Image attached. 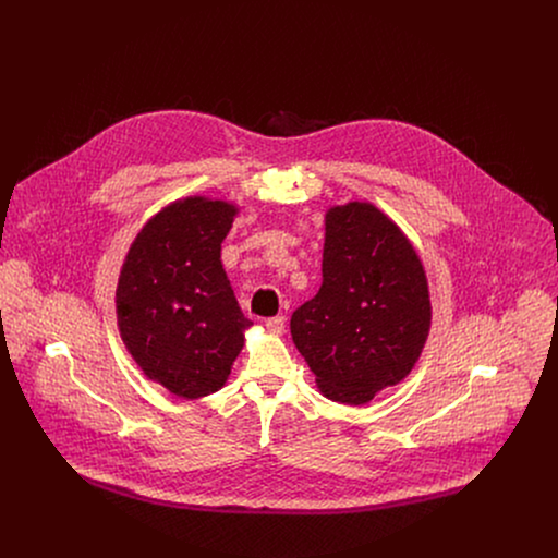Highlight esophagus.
<instances>
[{
	"mask_svg": "<svg viewBox=\"0 0 558 558\" xmlns=\"http://www.w3.org/2000/svg\"><path fill=\"white\" fill-rule=\"evenodd\" d=\"M266 330L270 335H283L286 332V318L283 316H275V318H268L264 322Z\"/></svg>",
	"mask_w": 558,
	"mask_h": 558,
	"instance_id": "34e87169",
	"label": "esophagus"
}]
</instances>
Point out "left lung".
Returning <instances> with one entry per match:
<instances>
[{
    "mask_svg": "<svg viewBox=\"0 0 558 558\" xmlns=\"http://www.w3.org/2000/svg\"><path fill=\"white\" fill-rule=\"evenodd\" d=\"M322 286L290 319L324 398L363 405L416 365L432 326L429 286L408 236L369 202L324 217Z\"/></svg>",
    "mask_w": 558,
    "mask_h": 558,
    "instance_id": "obj_1",
    "label": "left lung"
}]
</instances>
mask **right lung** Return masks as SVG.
<instances>
[{"instance_id":"1","label":"right lung","mask_w":558,"mask_h":558,"mask_svg":"<svg viewBox=\"0 0 558 558\" xmlns=\"http://www.w3.org/2000/svg\"><path fill=\"white\" fill-rule=\"evenodd\" d=\"M239 206L191 195L133 240L116 290L120 337L148 380L175 398L219 391L253 326L221 264Z\"/></svg>"}]
</instances>
